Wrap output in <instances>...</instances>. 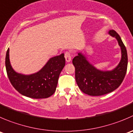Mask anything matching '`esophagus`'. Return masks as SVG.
<instances>
[{
	"mask_svg": "<svg viewBox=\"0 0 133 133\" xmlns=\"http://www.w3.org/2000/svg\"><path fill=\"white\" fill-rule=\"evenodd\" d=\"M64 56H65V61H66L67 62H69L71 60V52H69V51H67V52H65Z\"/></svg>",
	"mask_w": 133,
	"mask_h": 133,
	"instance_id": "34e87169",
	"label": "esophagus"
}]
</instances>
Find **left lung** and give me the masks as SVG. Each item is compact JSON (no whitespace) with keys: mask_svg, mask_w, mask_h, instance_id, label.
Returning a JSON list of instances; mask_svg holds the SVG:
<instances>
[{"mask_svg":"<svg viewBox=\"0 0 133 133\" xmlns=\"http://www.w3.org/2000/svg\"><path fill=\"white\" fill-rule=\"evenodd\" d=\"M109 34L116 38L122 50V59L115 69L109 71L98 70L81 53H78L72 61L77 85L82 92L89 95L99 96L112 92L120 86L126 75L128 58L125 46L115 30H110Z\"/></svg>","mask_w":133,"mask_h":133,"instance_id":"8db88e82","label":"left lung"}]
</instances>
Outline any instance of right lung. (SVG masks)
<instances>
[{"label":"right lung","mask_w":133,"mask_h":133,"mask_svg":"<svg viewBox=\"0 0 133 133\" xmlns=\"http://www.w3.org/2000/svg\"><path fill=\"white\" fill-rule=\"evenodd\" d=\"M8 77L14 88L25 96L34 99H44L56 91L59 75L65 66L64 54L51 58L38 73L24 75L16 73L11 68L9 58V49L6 55Z\"/></svg>","instance_id":"obj_1"}]
</instances>
